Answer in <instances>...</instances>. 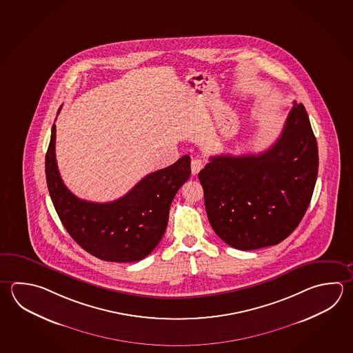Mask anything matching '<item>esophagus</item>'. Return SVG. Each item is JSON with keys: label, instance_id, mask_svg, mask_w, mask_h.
Wrapping results in <instances>:
<instances>
[{"label": "esophagus", "instance_id": "34e87169", "mask_svg": "<svg viewBox=\"0 0 353 353\" xmlns=\"http://www.w3.org/2000/svg\"><path fill=\"white\" fill-rule=\"evenodd\" d=\"M203 166H205V161L202 159H193L192 162H191L192 174H197L203 168Z\"/></svg>", "mask_w": 353, "mask_h": 353}]
</instances>
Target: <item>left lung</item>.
I'll return each mask as SVG.
<instances>
[{"instance_id": "1", "label": "left lung", "mask_w": 353, "mask_h": 353, "mask_svg": "<svg viewBox=\"0 0 353 353\" xmlns=\"http://www.w3.org/2000/svg\"><path fill=\"white\" fill-rule=\"evenodd\" d=\"M319 172V148L302 103L293 102L265 152L221 154L199 173L207 217L227 245L252 251L287 239L303 219Z\"/></svg>"}]
</instances>
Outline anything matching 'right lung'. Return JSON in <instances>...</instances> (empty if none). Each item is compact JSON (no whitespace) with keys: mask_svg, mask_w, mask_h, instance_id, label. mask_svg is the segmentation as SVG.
<instances>
[{"mask_svg":"<svg viewBox=\"0 0 353 353\" xmlns=\"http://www.w3.org/2000/svg\"><path fill=\"white\" fill-rule=\"evenodd\" d=\"M54 142V123L45 163L47 187L70 236L85 251L108 262H136L152 252L166 231L176 193L191 176L190 156L147 174L119 200L96 203L81 200L65 186L56 162Z\"/></svg>","mask_w":353,"mask_h":353,"instance_id":"obj_1","label":"right lung"}]
</instances>
